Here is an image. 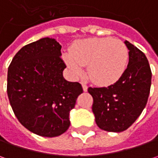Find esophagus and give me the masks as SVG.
<instances>
[{"label": "esophagus", "instance_id": "obj_1", "mask_svg": "<svg viewBox=\"0 0 158 158\" xmlns=\"http://www.w3.org/2000/svg\"><path fill=\"white\" fill-rule=\"evenodd\" d=\"M82 89H83V91H87L88 90V86L86 85V84H84V83H82Z\"/></svg>", "mask_w": 158, "mask_h": 158}]
</instances>
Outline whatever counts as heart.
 <instances>
[{
	"label": "heart",
	"instance_id": "b5f03b06",
	"mask_svg": "<svg viewBox=\"0 0 158 158\" xmlns=\"http://www.w3.org/2000/svg\"><path fill=\"white\" fill-rule=\"evenodd\" d=\"M64 61L76 77L88 66L89 77L98 85H111L123 76L127 66L128 51L121 40L112 38H91L74 44Z\"/></svg>",
	"mask_w": 158,
	"mask_h": 158
}]
</instances>
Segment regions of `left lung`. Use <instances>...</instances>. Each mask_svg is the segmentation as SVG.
I'll return each mask as SVG.
<instances>
[{
    "mask_svg": "<svg viewBox=\"0 0 158 158\" xmlns=\"http://www.w3.org/2000/svg\"><path fill=\"white\" fill-rule=\"evenodd\" d=\"M129 61L123 76L108 87L89 88L92 112L98 127L118 133L127 129L145 108L151 86V70L145 54L127 40Z\"/></svg>",
    "mask_w": 158,
    "mask_h": 158,
    "instance_id": "8db88e82",
    "label": "left lung"
}]
</instances>
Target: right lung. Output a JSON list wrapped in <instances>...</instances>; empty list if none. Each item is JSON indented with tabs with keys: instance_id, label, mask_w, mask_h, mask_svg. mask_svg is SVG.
Masks as SVG:
<instances>
[{
	"instance_id": "obj_1",
	"label": "right lung",
	"mask_w": 158,
	"mask_h": 158,
	"mask_svg": "<svg viewBox=\"0 0 158 158\" xmlns=\"http://www.w3.org/2000/svg\"><path fill=\"white\" fill-rule=\"evenodd\" d=\"M61 46L44 38L16 52L8 69L7 92L19 122L44 137L62 135L70 126V111L82 93L79 82L63 77Z\"/></svg>"
}]
</instances>
